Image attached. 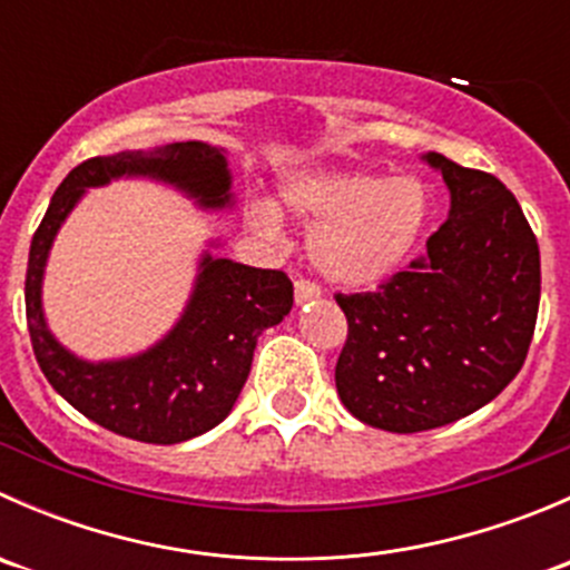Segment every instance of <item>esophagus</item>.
I'll return each instance as SVG.
<instances>
[{
    "label": "esophagus",
    "instance_id": "esophagus-1",
    "mask_svg": "<svg viewBox=\"0 0 570 570\" xmlns=\"http://www.w3.org/2000/svg\"><path fill=\"white\" fill-rule=\"evenodd\" d=\"M320 297V286L312 284V281L306 278H297L295 281V303L297 306H303V303H314Z\"/></svg>",
    "mask_w": 570,
    "mask_h": 570
}]
</instances>
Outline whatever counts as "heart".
Instances as JSON below:
<instances>
[{
	"mask_svg": "<svg viewBox=\"0 0 570 570\" xmlns=\"http://www.w3.org/2000/svg\"><path fill=\"white\" fill-rule=\"evenodd\" d=\"M281 204L314 228L308 239L314 269L350 289H370L392 278L430 215L422 181L364 170L295 176L281 187ZM250 223L264 234L278 232V215L267 204L253 206Z\"/></svg>",
	"mask_w": 570,
	"mask_h": 570,
	"instance_id": "b5f03b06",
	"label": "heart"
}]
</instances>
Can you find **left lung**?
I'll use <instances>...</instances> for the list:
<instances>
[{"label": "left lung", "instance_id": "left-lung-1", "mask_svg": "<svg viewBox=\"0 0 570 570\" xmlns=\"http://www.w3.org/2000/svg\"><path fill=\"white\" fill-rule=\"evenodd\" d=\"M450 217L428 253L377 292L342 295L344 407L370 428L422 433L488 405L519 375L540 303V250L515 195L485 170L428 154Z\"/></svg>", "mask_w": 570, "mask_h": 570}]
</instances>
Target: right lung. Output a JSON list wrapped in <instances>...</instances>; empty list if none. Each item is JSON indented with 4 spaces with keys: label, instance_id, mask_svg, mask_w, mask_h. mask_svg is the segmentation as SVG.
Segmentation results:
<instances>
[{
    "label": "right lung",
    "instance_id": "1",
    "mask_svg": "<svg viewBox=\"0 0 570 570\" xmlns=\"http://www.w3.org/2000/svg\"><path fill=\"white\" fill-rule=\"evenodd\" d=\"M120 176H148L174 184L204 209L232 204V174L220 148L187 140L85 159L71 170L40 220L27 262L24 301L32 350L62 400L82 416L126 439L178 444L217 428L232 413L248 381L262 331L292 308V281L281 269H258L232 258H200V273L174 331L146 353L120 361H90L68 353L49 333L40 308V284L55 234L88 187Z\"/></svg>",
    "mask_w": 570,
    "mask_h": 570
}]
</instances>
